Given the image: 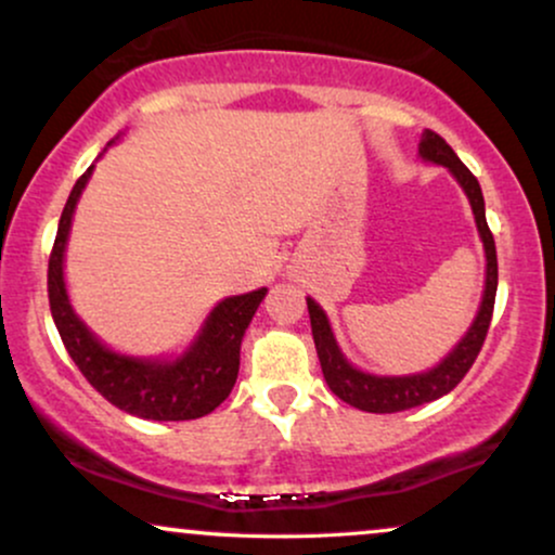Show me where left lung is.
Wrapping results in <instances>:
<instances>
[{
    "label": "left lung",
    "mask_w": 555,
    "mask_h": 555,
    "mask_svg": "<svg viewBox=\"0 0 555 555\" xmlns=\"http://www.w3.org/2000/svg\"><path fill=\"white\" fill-rule=\"evenodd\" d=\"M417 154L423 162L449 169V175L460 182L464 195H467L469 208H473L475 216L477 234H480L482 250H486V286H482V299L480 308H477V315L469 323V328L464 331L462 339L454 344V349L438 365L428 367V371L406 375H378L352 365L347 360V354L341 352L339 341H336L326 310L313 297H308L315 352L318 360H321L323 378H326L328 388L341 401H347V404L358 406L362 412H375V415L428 404V401L441 399L443 393H449L451 388L460 384L469 367H473L482 341H486L490 315H493L495 289H499V260H495V242L486 221V201H482L480 182L460 162V156L451 151V145L433 130H423Z\"/></svg>",
    "instance_id": "obj_1"
}]
</instances>
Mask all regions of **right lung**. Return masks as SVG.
Segmentation results:
<instances>
[{"mask_svg": "<svg viewBox=\"0 0 555 555\" xmlns=\"http://www.w3.org/2000/svg\"><path fill=\"white\" fill-rule=\"evenodd\" d=\"M117 140L119 138L109 140V145ZM95 162L75 182L67 197L60 227H56L52 258H49V305H52V318L62 344L88 384L127 415L158 420V423L208 415L237 384L242 339L269 289L260 286L245 295L219 299L182 352L127 354L101 341L75 313L65 282V253L69 232H73L75 208L91 180Z\"/></svg>", "mask_w": 555, "mask_h": 555, "instance_id": "right-lung-1", "label": "right lung"}]
</instances>
